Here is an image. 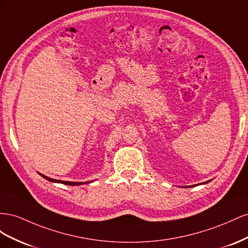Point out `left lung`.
<instances>
[{"label": "left lung", "instance_id": "left-lung-1", "mask_svg": "<svg viewBox=\"0 0 248 248\" xmlns=\"http://www.w3.org/2000/svg\"><path fill=\"white\" fill-rule=\"evenodd\" d=\"M210 182V181H209ZM209 182H204V183H202V184H207V183H209ZM200 185H201V184H200Z\"/></svg>", "mask_w": 248, "mask_h": 248}]
</instances>
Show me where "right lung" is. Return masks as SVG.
<instances>
[{"mask_svg":"<svg viewBox=\"0 0 248 248\" xmlns=\"http://www.w3.org/2000/svg\"><path fill=\"white\" fill-rule=\"evenodd\" d=\"M39 173V172H38ZM42 178L44 179H46V180H47V181H49V182H53V183H60V184H64V185H69V186H79V185H82V184H89L90 182H93V181H90V182H67V181H60V180H55V179H51V178H48V176H46V175H45V174H41V173H39Z\"/></svg>","mask_w":248,"mask_h":248,"instance_id":"obj_1","label":"right lung"}]
</instances>
